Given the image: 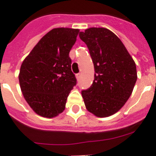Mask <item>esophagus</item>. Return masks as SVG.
<instances>
[{
    "instance_id": "esophagus-1",
    "label": "esophagus",
    "mask_w": 156,
    "mask_h": 156,
    "mask_svg": "<svg viewBox=\"0 0 156 156\" xmlns=\"http://www.w3.org/2000/svg\"><path fill=\"white\" fill-rule=\"evenodd\" d=\"M76 78H77L78 80H79L81 78V73H77V74H76Z\"/></svg>"
}]
</instances>
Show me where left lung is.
<instances>
[{
  "label": "left lung",
  "instance_id": "1",
  "mask_svg": "<svg viewBox=\"0 0 156 156\" xmlns=\"http://www.w3.org/2000/svg\"><path fill=\"white\" fill-rule=\"evenodd\" d=\"M79 37L87 46L95 68L92 85L82 91L86 108L98 117L112 116L133 92L138 78L135 62L121 40L107 28H88Z\"/></svg>",
  "mask_w": 156,
  "mask_h": 156
}]
</instances>
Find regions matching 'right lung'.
Wrapping results in <instances>:
<instances>
[{
    "mask_svg": "<svg viewBox=\"0 0 156 156\" xmlns=\"http://www.w3.org/2000/svg\"><path fill=\"white\" fill-rule=\"evenodd\" d=\"M79 30L54 28L37 43L22 63L18 75L21 90L35 113L52 118L66 108L76 85L69 53Z\"/></svg>",
    "mask_w": 156,
    "mask_h": 156,
    "instance_id": "obj_1",
    "label": "right lung"
}]
</instances>
